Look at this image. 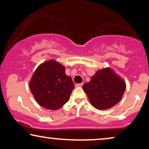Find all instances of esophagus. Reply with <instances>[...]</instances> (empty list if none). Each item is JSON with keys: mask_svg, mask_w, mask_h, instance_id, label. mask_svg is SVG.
Instances as JSON below:
<instances>
[{"mask_svg": "<svg viewBox=\"0 0 149 149\" xmlns=\"http://www.w3.org/2000/svg\"><path fill=\"white\" fill-rule=\"evenodd\" d=\"M83 83H77V84L75 85V86H76L77 87H82V86H83Z\"/></svg>", "mask_w": 149, "mask_h": 149, "instance_id": "obj_1", "label": "esophagus"}]
</instances>
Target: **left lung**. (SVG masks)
<instances>
[{"mask_svg": "<svg viewBox=\"0 0 149 149\" xmlns=\"http://www.w3.org/2000/svg\"><path fill=\"white\" fill-rule=\"evenodd\" d=\"M125 88V82L108 68L97 71L83 86L89 102L98 110L110 109L117 104Z\"/></svg>", "mask_w": 149, "mask_h": 149, "instance_id": "obj_1", "label": "left lung"}]
</instances>
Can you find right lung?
<instances>
[{"mask_svg":"<svg viewBox=\"0 0 149 149\" xmlns=\"http://www.w3.org/2000/svg\"><path fill=\"white\" fill-rule=\"evenodd\" d=\"M34 98L46 109H60L69 100L74 88L71 77L65 74V68L54 60L38 67L30 82Z\"/></svg>","mask_w":149,"mask_h":149,"instance_id":"1","label":"right lung"}]
</instances>
